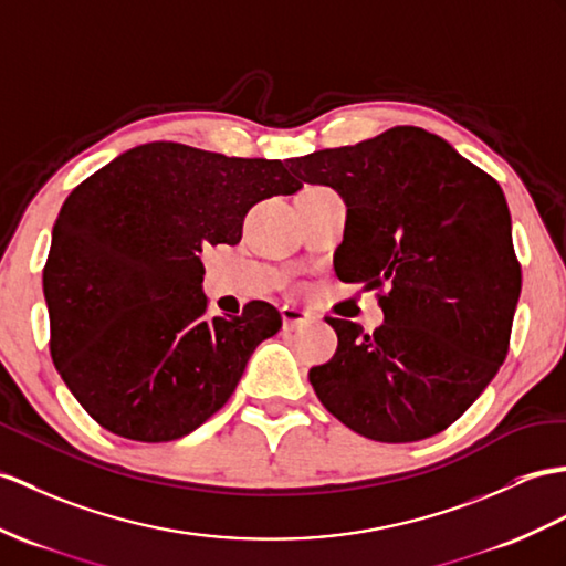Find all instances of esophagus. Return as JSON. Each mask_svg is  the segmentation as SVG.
<instances>
[{"instance_id": "obj_1", "label": "esophagus", "mask_w": 566, "mask_h": 566, "mask_svg": "<svg viewBox=\"0 0 566 566\" xmlns=\"http://www.w3.org/2000/svg\"><path fill=\"white\" fill-rule=\"evenodd\" d=\"M281 319H283V328L285 331H293L300 324H307L310 322V314L297 310V307H283L281 310Z\"/></svg>"}]
</instances>
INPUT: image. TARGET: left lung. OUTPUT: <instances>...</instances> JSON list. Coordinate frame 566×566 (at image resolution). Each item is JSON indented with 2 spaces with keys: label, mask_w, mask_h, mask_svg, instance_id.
<instances>
[{
  "label": "left lung",
  "mask_w": 566,
  "mask_h": 566,
  "mask_svg": "<svg viewBox=\"0 0 566 566\" xmlns=\"http://www.w3.org/2000/svg\"><path fill=\"white\" fill-rule=\"evenodd\" d=\"M297 182L334 187L348 226L334 266L377 291L384 324L328 316L336 355L310 369L353 432L406 444L444 432L509 353L521 264L497 179L420 127L291 158Z\"/></svg>",
  "instance_id": "8db88e82"
}]
</instances>
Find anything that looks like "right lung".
Masks as SVG:
<instances>
[{"label":"right lung","instance_id":"add662e5","mask_svg":"<svg viewBox=\"0 0 566 566\" xmlns=\"http://www.w3.org/2000/svg\"><path fill=\"white\" fill-rule=\"evenodd\" d=\"M300 187L281 160L154 142L66 197L43 269L50 355L95 422L172 442L228 403L281 314L254 300L209 319L201 252L238 244L256 201Z\"/></svg>","mask_w":566,"mask_h":566}]
</instances>
